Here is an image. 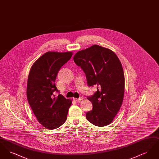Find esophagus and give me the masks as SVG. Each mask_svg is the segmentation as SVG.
I'll list each match as a JSON object with an SVG mask.
<instances>
[{
	"label": "esophagus",
	"instance_id": "obj_1",
	"mask_svg": "<svg viewBox=\"0 0 159 159\" xmlns=\"http://www.w3.org/2000/svg\"><path fill=\"white\" fill-rule=\"evenodd\" d=\"M82 99H83L82 97H79V98H75V101H81V100H82Z\"/></svg>",
	"mask_w": 159,
	"mask_h": 159
}]
</instances>
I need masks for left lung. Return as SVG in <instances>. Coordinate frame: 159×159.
I'll use <instances>...</instances> for the list:
<instances>
[{
    "label": "left lung",
    "instance_id": "obj_1",
    "mask_svg": "<svg viewBox=\"0 0 159 159\" xmlns=\"http://www.w3.org/2000/svg\"><path fill=\"white\" fill-rule=\"evenodd\" d=\"M73 60L85 73L88 86L97 88L87 97L93 108L86 113V119L97 126H106L113 120L123 99L125 76L121 62L112 51L97 45L77 52Z\"/></svg>",
    "mask_w": 159,
    "mask_h": 159
}]
</instances>
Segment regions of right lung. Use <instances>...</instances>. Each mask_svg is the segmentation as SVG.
<instances>
[{
  "mask_svg": "<svg viewBox=\"0 0 159 159\" xmlns=\"http://www.w3.org/2000/svg\"><path fill=\"white\" fill-rule=\"evenodd\" d=\"M72 52H48L31 68L27 88V97L38 121L49 129L59 128L67 120L70 99L60 93L55 84L58 71L72 57Z\"/></svg>",
  "mask_w": 159,
  "mask_h": 159,
  "instance_id": "right-lung-1",
  "label": "right lung"
}]
</instances>
